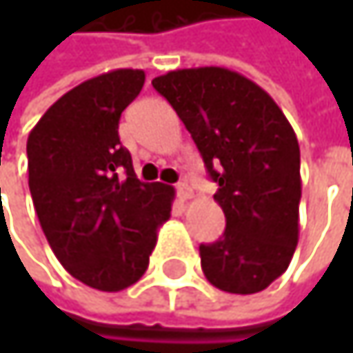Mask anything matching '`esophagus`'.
I'll use <instances>...</instances> for the list:
<instances>
[{
	"label": "esophagus",
	"instance_id": "obj_1",
	"mask_svg": "<svg viewBox=\"0 0 353 353\" xmlns=\"http://www.w3.org/2000/svg\"><path fill=\"white\" fill-rule=\"evenodd\" d=\"M177 196H179L181 202H185V200H190V198L194 196V192H192V188H190L185 181H179V183H177Z\"/></svg>",
	"mask_w": 353,
	"mask_h": 353
}]
</instances>
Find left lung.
<instances>
[{
	"label": "left lung",
	"mask_w": 353,
	"mask_h": 353,
	"mask_svg": "<svg viewBox=\"0 0 353 353\" xmlns=\"http://www.w3.org/2000/svg\"><path fill=\"white\" fill-rule=\"evenodd\" d=\"M192 134L227 229L200 245L206 280L253 294L280 278L299 243L301 149L280 106L257 83L225 67L177 69L153 79Z\"/></svg>",
	"instance_id": "left-lung-1"
}]
</instances>
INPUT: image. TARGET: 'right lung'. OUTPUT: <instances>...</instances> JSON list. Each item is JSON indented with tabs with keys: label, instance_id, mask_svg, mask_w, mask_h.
<instances>
[{
	"label": "right lung",
	"instance_id": "obj_1",
	"mask_svg": "<svg viewBox=\"0 0 353 353\" xmlns=\"http://www.w3.org/2000/svg\"><path fill=\"white\" fill-rule=\"evenodd\" d=\"M145 83L114 69L61 96L28 134V185L46 241L79 282L118 292L141 280L176 190L141 181L118 137Z\"/></svg>",
	"mask_w": 353,
	"mask_h": 353
}]
</instances>
